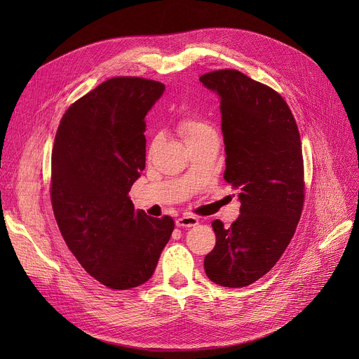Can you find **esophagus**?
Wrapping results in <instances>:
<instances>
[{
  "label": "esophagus",
  "mask_w": 359,
  "mask_h": 359,
  "mask_svg": "<svg viewBox=\"0 0 359 359\" xmlns=\"http://www.w3.org/2000/svg\"><path fill=\"white\" fill-rule=\"evenodd\" d=\"M199 224V219L192 215H182L176 219V227H195V225Z\"/></svg>",
  "instance_id": "1"
}]
</instances>
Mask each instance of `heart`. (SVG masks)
<instances>
[{
  "label": "heart",
  "mask_w": 359,
  "mask_h": 359,
  "mask_svg": "<svg viewBox=\"0 0 359 359\" xmlns=\"http://www.w3.org/2000/svg\"><path fill=\"white\" fill-rule=\"evenodd\" d=\"M179 132L183 135L186 144L198 141L203 137L208 135H214L215 130L212 129V126L210 123H206L202 119L198 118H183L179 122Z\"/></svg>",
  "instance_id": "1"
}]
</instances>
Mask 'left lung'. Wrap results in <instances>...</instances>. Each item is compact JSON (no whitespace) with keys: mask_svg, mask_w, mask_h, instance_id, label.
I'll return each instance as SVG.
<instances>
[{"mask_svg":"<svg viewBox=\"0 0 359 359\" xmlns=\"http://www.w3.org/2000/svg\"><path fill=\"white\" fill-rule=\"evenodd\" d=\"M219 97L225 173L238 191L240 215L225 229L212 221L214 250L205 273L241 288L268 273L290 244L304 202V165L292 113L279 94L236 69L199 79Z\"/></svg>","mask_w":359,"mask_h":359,"instance_id":"1","label":"left lung"}]
</instances>
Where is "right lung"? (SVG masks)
<instances>
[{
    "label": "right lung",
    "mask_w": 359,
    "mask_h": 359,
    "mask_svg": "<svg viewBox=\"0 0 359 359\" xmlns=\"http://www.w3.org/2000/svg\"><path fill=\"white\" fill-rule=\"evenodd\" d=\"M161 83L115 77L68 107L52 148V208L68 249L111 290L153 276L172 217L137 211L130 186L145 168V116Z\"/></svg>",
    "instance_id": "obj_1"
}]
</instances>
